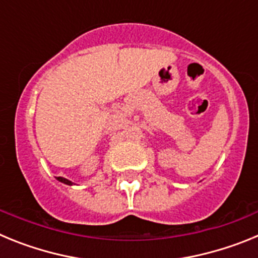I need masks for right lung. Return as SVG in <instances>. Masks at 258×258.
Returning <instances> with one entry per match:
<instances>
[{
	"label": "right lung",
	"instance_id": "obj_1",
	"mask_svg": "<svg viewBox=\"0 0 258 258\" xmlns=\"http://www.w3.org/2000/svg\"><path fill=\"white\" fill-rule=\"evenodd\" d=\"M56 179H58L59 182H63V183H66V184H70V186H72V182L70 181V179H67V178H63V177H56Z\"/></svg>",
	"mask_w": 258,
	"mask_h": 258
}]
</instances>
